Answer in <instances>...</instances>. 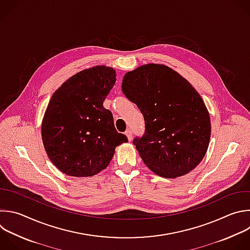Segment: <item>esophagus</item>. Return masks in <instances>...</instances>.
I'll use <instances>...</instances> for the list:
<instances>
[{"instance_id": "obj_1", "label": "esophagus", "mask_w": 250, "mask_h": 250, "mask_svg": "<svg viewBox=\"0 0 250 250\" xmlns=\"http://www.w3.org/2000/svg\"><path fill=\"white\" fill-rule=\"evenodd\" d=\"M125 135H126L128 141H131V139H132V131H131L130 129H127V130L125 131Z\"/></svg>"}]
</instances>
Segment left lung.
I'll return each instance as SVG.
<instances>
[{"mask_svg":"<svg viewBox=\"0 0 250 250\" xmlns=\"http://www.w3.org/2000/svg\"><path fill=\"white\" fill-rule=\"evenodd\" d=\"M122 90L145 122L135 145L156 175L175 179L204 158L211 135L207 108L190 83L167 65L148 63L125 74Z\"/></svg>","mask_w":250,"mask_h":250,"instance_id":"1","label":"left lung"}]
</instances>
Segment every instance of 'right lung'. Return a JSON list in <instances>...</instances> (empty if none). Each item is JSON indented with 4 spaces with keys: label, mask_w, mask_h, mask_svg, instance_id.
<instances>
[{
    "label": "right lung",
    "mask_w": 250,
    "mask_h": 250,
    "mask_svg": "<svg viewBox=\"0 0 250 250\" xmlns=\"http://www.w3.org/2000/svg\"><path fill=\"white\" fill-rule=\"evenodd\" d=\"M116 82L114 68L97 65L69 77L53 94L42 122V140L56 167L70 177H91L106 169L119 133L104 100Z\"/></svg>",
    "instance_id": "right-lung-1"
}]
</instances>
